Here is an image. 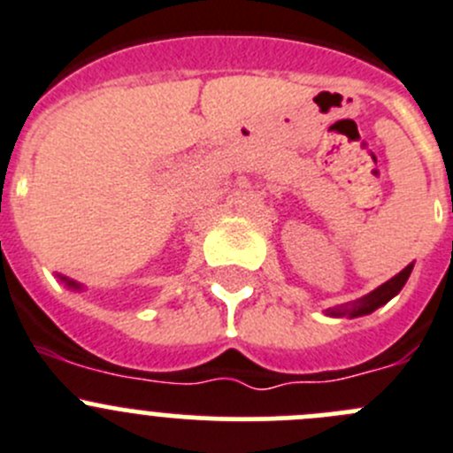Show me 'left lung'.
<instances>
[{
	"label": "left lung",
	"instance_id": "left-lung-1",
	"mask_svg": "<svg viewBox=\"0 0 453 453\" xmlns=\"http://www.w3.org/2000/svg\"><path fill=\"white\" fill-rule=\"evenodd\" d=\"M411 269H413V265H409L407 269L400 271V273L395 275V278H391L389 282H385L382 287H378L376 291H372L369 296H365L363 300H358L356 304H351V309H331L329 313L331 316H344V313H347V316H365V313L376 311L378 307H382L385 303H389V300L398 294L400 288L404 287V282H407Z\"/></svg>",
	"mask_w": 453,
	"mask_h": 453
}]
</instances>
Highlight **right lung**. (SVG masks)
Masks as SVG:
<instances>
[{"mask_svg":"<svg viewBox=\"0 0 453 453\" xmlns=\"http://www.w3.org/2000/svg\"><path fill=\"white\" fill-rule=\"evenodd\" d=\"M68 287H77V284L75 282H68Z\"/></svg>","mask_w":453,"mask_h":453,"instance_id":"right-lung-1","label":"right lung"}]
</instances>
